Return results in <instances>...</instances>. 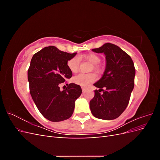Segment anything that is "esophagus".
Segmentation results:
<instances>
[{
  "mask_svg": "<svg viewBox=\"0 0 160 160\" xmlns=\"http://www.w3.org/2000/svg\"><path fill=\"white\" fill-rule=\"evenodd\" d=\"M82 91H83V92H84L85 91V88H83H83H82Z\"/></svg>",
  "mask_w": 160,
  "mask_h": 160,
  "instance_id": "esophagus-1",
  "label": "esophagus"
}]
</instances>
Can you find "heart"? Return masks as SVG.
<instances>
[{"label":"heart","instance_id":"obj_1","mask_svg":"<svg viewBox=\"0 0 160 160\" xmlns=\"http://www.w3.org/2000/svg\"><path fill=\"white\" fill-rule=\"evenodd\" d=\"M85 59L89 61L91 64H93V69L95 71H99V68L98 65L101 62V59L99 56H98L93 53H90L84 56ZM79 65V59L77 57H72V59L67 61V67L72 72H76L78 70ZM96 75L93 73L90 74H83L79 73L72 77V81L74 83L79 85L82 87H87L92 82L96 80Z\"/></svg>","mask_w":160,"mask_h":160}]
</instances>
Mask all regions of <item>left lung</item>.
I'll list each match as a JSON object with an SVG mask.
<instances>
[{
    "label": "left lung",
    "instance_id": "1",
    "mask_svg": "<svg viewBox=\"0 0 160 160\" xmlns=\"http://www.w3.org/2000/svg\"><path fill=\"white\" fill-rule=\"evenodd\" d=\"M92 51L103 53L106 65L103 76L93 84L99 89L94 91V98L89 102L91 113L98 119H115L126 109L134 88L133 62L126 52L112 43H105ZM101 91L103 94L99 93Z\"/></svg>",
    "mask_w": 160,
    "mask_h": 160
}]
</instances>
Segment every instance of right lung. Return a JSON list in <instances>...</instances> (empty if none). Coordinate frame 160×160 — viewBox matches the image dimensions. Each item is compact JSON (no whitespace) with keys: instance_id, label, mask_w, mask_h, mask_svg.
<instances>
[{"instance_id":"add662e5","label":"right lung","mask_w":160,"mask_h":160,"mask_svg":"<svg viewBox=\"0 0 160 160\" xmlns=\"http://www.w3.org/2000/svg\"><path fill=\"white\" fill-rule=\"evenodd\" d=\"M77 55L49 46L35 53L28 70L30 93L42 116L51 122H61L71 117L76 99L81 95V87L70 83L61 91L59 84L70 79L72 72L67 61Z\"/></svg>"}]
</instances>
